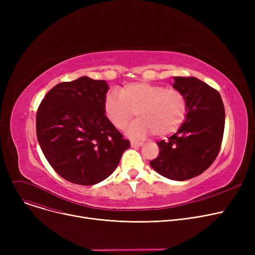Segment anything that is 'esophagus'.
<instances>
[{"label": "esophagus", "instance_id": "34e87169", "mask_svg": "<svg viewBox=\"0 0 255 255\" xmlns=\"http://www.w3.org/2000/svg\"><path fill=\"white\" fill-rule=\"evenodd\" d=\"M143 142L141 141H131V146L132 148H138V146H141Z\"/></svg>", "mask_w": 255, "mask_h": 255}]
</instances>
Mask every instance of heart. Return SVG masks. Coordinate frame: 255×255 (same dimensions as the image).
<instances>
[{
    "instance_id": "b5f03b06",
    "label": "heart",
    "mask_w": 255,
    "mask_h": 255,
    "mask_svg": "<svg viewBox=\"0 0 255 255\" xmlns=\"http://www.w3.org/2000/svg\"><path fill=\"white\" fill-rule=\"evenodd\" d=\"M103 111L118 130L125 129L136 113L139 119L129 127L127 134L141 139L152 133L163 137L177 132L186 119L188 103L180 90L140 82L125 85L119 95L110 92L104 98Z\"/></svg>"
}]
</instances>
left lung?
<instances>
[{"label": "left lung", "instance_id": "obj_1", "mask_svg": "<svg viewBox=\"0 0 255 255\" xmlns=\"http://www.w3.org/2000/svg\"><path fill=\"white\" fill-rule=\"evenodd\" d=\"M172 87L183 92L188 112L178 132L157 142L159 155L150 162L160 175L175 181L199 176L219 154L225 111L218 91L196 77L176 76Z\"/></svg>", "mask_w": 255, "mask_h": 255}]
</instances>
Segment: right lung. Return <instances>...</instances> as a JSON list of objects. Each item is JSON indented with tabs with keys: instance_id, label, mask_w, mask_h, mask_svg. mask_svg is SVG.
I'll return each mask as SVG.
<instances>
[{
	"instance_id": "right-lung-1",
	"label": "right lung",
	"mask_w": 255,
	"mask_h": 255,
	"mask_svg": "<svg viewBox=\"0 0 255 255\" xmlns=\"http://www.w3.org/2000/svg\"><path fill=\"white\" fill-rule=\"evenodd\" d=\"M105 80L82 76L58 84L40 103L37 139L51 167L68 182L95 185L117 168L129 149L104 115Z\"/></svg>"
}]
</instances>
